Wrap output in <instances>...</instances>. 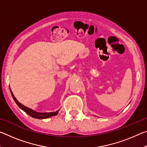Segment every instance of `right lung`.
<instances>
[{"label": "right lung", "mask_w": 147, "mask_h": 147, "mask_svg": "<svg viewBox=\"0 0 147 147\" xmlns=\"http://www.w3.org/2000/svg\"><path fill=\"white\" fill-rule=\"evenodd\" d=\"M10 91H11V95H12V97H13L14 101L16 102V103L17 104V106H18L21 109H23V110L24 111V112H26L27 114H28L30 116L32 117L36 118V119H47V118H49V117H51L56 115L57 114H58V112H59V110L56 111H54V112H49V113H39V112H37V111H34V110H33V109L29 108H28V107L24 106L22 104L20 103L19 102H18V100H17L16 98L15 97V96L13 95V93H12L11 89H10Z\"/></svg>", "instance_id": "add662e5"}]
</instances>
